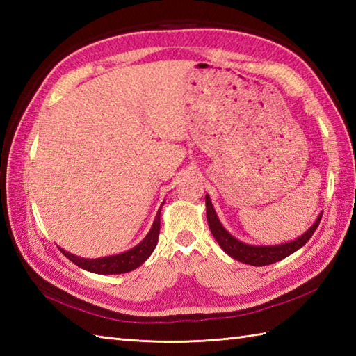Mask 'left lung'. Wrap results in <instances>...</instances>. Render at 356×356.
I'll return each instance as SVG.
<instances>
[{
  "instance_id": "left-lung-1",
  "label": "left lung",
  "mask_w": 356,
  "mask_h": 356,
  "mask_svg": "<svg viewBox=\"0 0 356 356\" xmlns=\"http://www.w3.org/2000/svg\"><path fill=\"white\" fill-rule=\"evenodd\" d=\"M205 203H207V218H208L209 229L213 232L217 243L220 245L223 251L228 255H231L232 259H236L245 264H251V266H266V264H272L275 261L283 260L287 255L298 251V249L301 246H305L309 241V238L314 236V232L316 231V228H318L321 216H323V214L318 216L316 222L311 226V228H309V231L303 234V236L295 238L293 241H289V243L275 245V246H252V245L243 243V241H238L237 238H234L231 234L223 228V225L220 223V220H218V217L213 208V203H211L208 195L205 197Z\"/></svg>"
}]
</instances>
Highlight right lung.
<instances>
[{"instance_id":"obj_1","label":"right lung","mask_w":356,"mask_h":356,"mask_svg":"<svg viewBox=\"0 0 356 356\" xmlns=\"http://www.w3.org/2000/svg\"><path fill=\"white\" fill-rule=\"evenodd\" d=\"M159 232H161V211H157V216L154 218L153 226H151L148 236L143 238L138 246H134L127 252L111 255V257H104V259L88 260V259H81V257L65 252L61 248L59 249H61V252L70 261L76 264V266L90 272H95V274H125V272H130L136 268H139L140 264L151 255V252L154 251L159 240Z\"/></svg>"}]
</instances>
